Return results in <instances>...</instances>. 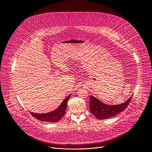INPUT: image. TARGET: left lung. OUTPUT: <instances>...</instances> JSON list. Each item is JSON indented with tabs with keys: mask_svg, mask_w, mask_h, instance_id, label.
Returning a JSON list of instances; mask_svg holds the SVG:
<instances>
[{
	"mask_svg": "<svg viewBox=\"0 0 152 152\" xmlns=\"http://www.w3.org/2000/svg\"><path fill=\"white\" fill-rule=\"evenodd\" d=\"M90 109L91 113L99 120H104L113 117L126 110L132 99V96L124 103L115 105L103 103L93 96H90Z\"/></svg>",
	"mask_w": 152,
	"mask_h": 152,
	"instance_id": "left-lung-1",
	"label": "left lung"
}]
</instances>
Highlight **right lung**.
I'll return each instance as SVG.
<instances>
[{
	"label": "right lung",
	"instance_id": "1",
	"mask_svg": "<svg viewBox=\"0 0 152 152\" xmlns=\"http://www.w3.org/2000/svg\"><path fill=\"white\" fill-rule=\"evenodd\" d=\"M70 96L71 94L69 95L63 100V102L61 103V104L57 109L52 112L45 114H37L32 113L31 111H29V113L33 117L40 121L50 123L58 122L61 119V118L64 115L65 113H66L67 103L70 97Z\"/></svg>",
	"mask_w": 152,
	"mask_h": 152
}]
</instances>
